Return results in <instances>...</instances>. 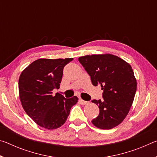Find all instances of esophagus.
<instances>
[{"instance_id": "esophagus-1", "label": "esophagus", "mask_w": 157, "mask_h": 157, "mask_svg": "<svg viewBox=\"0 0 157 157\" xmlns=\"http://www.w3.org/2000/svg\"><path fill=\"white\" fill-rule=\"evenodd\" d=\"M79 103H80L81 105H86V104H87V103H88V102H87V101L83 100H82V99H81V98H79Z\"/></svg>"}]
</instances>
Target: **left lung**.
<instances>
[{"mask_svg": "<svg viewBox=\"0 0 157 157\" xmlns=\"http://www.w3.org/2000/svg\"><path fill=\"white\" fill-rule=\"evenodd\" d=\"M78 60L91 77L93 85H100L103 90V100H92L100 109L92 123L102 129L118 125L129 113L136 91L131 66L111 54L86 55Z\"/></svg>", "mask_w": 157, "mask_h": 157, "instance_id": "left-lung-1", "label": "left lung"}]
</instances>
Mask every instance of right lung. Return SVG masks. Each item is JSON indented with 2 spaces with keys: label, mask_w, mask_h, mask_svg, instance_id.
<instances>
[{
  "label": "right lung",
  "mask_w": 157,
  "mask_h": 157,
  "mask_svg": "<svg viewBox=\"0 0 157 157\" xmlns=\"http://www.w3.org/2000/svg\"><path fill=\"white\" fill-rule=\"evenodd\" d=\"M73 58L39 59L21 73L18 92L23 109L41 127L54 129L63 125L78 98H65L52 90L59 88L64 66Z\"/></svg>",
  "instance_id": "1"
}]
</instances>
